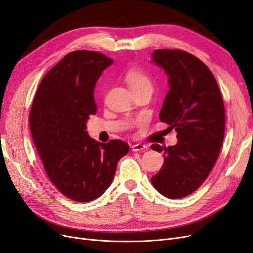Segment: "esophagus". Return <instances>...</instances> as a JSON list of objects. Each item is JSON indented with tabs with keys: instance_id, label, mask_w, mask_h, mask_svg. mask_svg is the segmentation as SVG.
Here are the masks:
<instances>
[{
	"instance_id": "obj_1",
	"label": "esophagus",
	"mask_w": 253,
	"mask_h": 253,
	"mask_svg": "<svg viewBox=\"0 0 253 253\" xmlns=\"http://www.w3.org/2000/svg\"><path fill=\"white\" fill-rule=\"evenodd\" d=\"M146 149H147V146L145 144H142V143H137V144L132 145V151L133 152H143Z\"/></svg>"
}]
</instances>
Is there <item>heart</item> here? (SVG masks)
Instances as JSON below:
<instances>
[{
    "mask_svg": "<svg viewBox=\"0 0 253 253\" xmlns=\"http://www.w3.org/2000/svg\"><path fill=\"white\" fill-rule=\"evenodd\" d=\"M126 81L132 91L153 90V81L151 76L139 68H130L125 75Z\"/></svg>",
    "mask_w": 253,
    "mask_h": 253,
    "instance_id": "1",
    "label": "heart"
}]
</instances>
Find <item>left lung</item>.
Wrapping results in <instances>:
<instances>
[{
    "label": "left lung",
    "mask_w": 253,
    "mask_h": 253,
    "mask_svg": "<svg viewBox=\"0 0 253 253\" xmlns=\"http://www.w3.org/2000/svg\"><path fill=\"white\" fill-rule=\"evenodd\" d=\"M152 56L169 76L159 118L175 127L178 143L151 146L164 151V163L151 181L164 197L180 199L200 187L217 159L225 133L224 103L211 71L195 55L159 49Z\"/></svg>",
    "instance_id": "8db88e82"
}]
</instances>
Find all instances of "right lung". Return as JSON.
<instances>
[{
  "label": "right lung",
  "mask_w": 253,
  "mask_h": 253,
  "mask_svg": "<svg viewBox=\"0 0 253 253\" xmlns=\"http://www.w3.org/2000/svg\"><path fill=\"white\" fill-rule=\"evenodd\" d=\"M113 59L95 51L68 53L41 82L29 115L33 142L47 176L67 198L89 202L111 185L128 153L121 140L97 142L86 132L96 114L94 88Z\"/></svg>",
  "instance_id": "add662e5"
}]
</instances>
